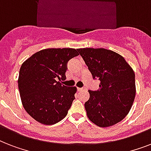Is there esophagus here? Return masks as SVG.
Returning a JSON list of instances; mask_svg holds the SVG:
<instances>
[{
	"instance_id": "obj_1",
	"label": "esophagus",
	"mask_w": 151,
	"mask_h": 151,
	"mask_svg": "<svg viewBox=\"0 0 151 151\" xmlns=\"http://www.w3.org/2000/svg\"><path fill=\"white\" fill-rule=\"evenodd\" d=\"M78 91H85V90H86V88L85 87H83V88H78Z\"/></svg>"
}]
</instances>
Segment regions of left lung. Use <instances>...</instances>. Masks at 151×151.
I'll return each instance as SVG.
<instances>
[{"mask_svg":"<svg viewBox=\"0 0 151 151\" xmlns=\"http://www.w3.org/2000/svg\"><path fill=\"white\" fill-rule=\"evenodd\" d=\"M94 80L100 81L99 88L88 90L89 99L85 107L88 117L99 127H109L124 119L136 96L135 73L125 59L105 48H79Z\"/></svg>","mask_w":151,"mask_h":151,"instance_id":"1","label":"left lung"}]
</instances>
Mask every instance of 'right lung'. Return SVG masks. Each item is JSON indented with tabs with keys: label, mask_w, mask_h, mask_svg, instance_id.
Listing matches in <instances>:
<instances>
[{
	"label": "right lung",
	"mask_w": 151,
	"mask_h": 151,
	"mask_svg": "<svg viewBox=\"0 0 151 151\" xmlns=\"http://www.w3.org/2000/svg\"><path fill=\"white\" fill-rule=\"evenodd\" d=\"M74 48H48L22 64L18 86L25 110L37 122L54 124L66 117L75 99L76 87L62 85L66 64L78 55Z\"/></svg>",
	"instance_id": "right-lung-1"
}]
</instances>
